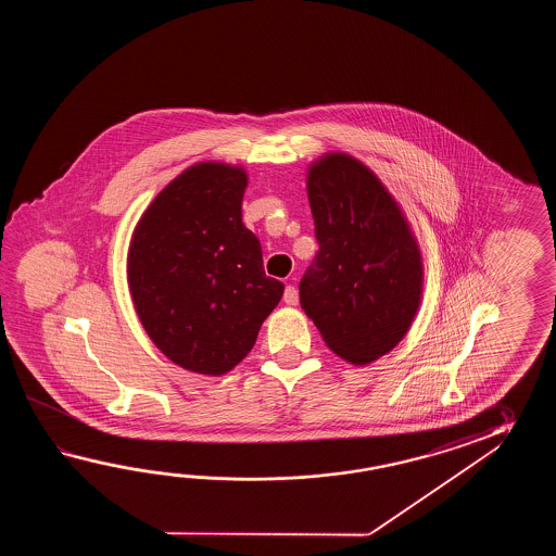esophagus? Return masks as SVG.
I'll return each instance as SVG.
<instances>
[{
    "label": "esophagus",
    "mask_w": 556,
    "mask_h": 556,
    "mask_svg": "<svg viewBox=\"0 0 556 556\" xmlns=\"http://www.w3.org/2000/svg\"><path fill=\"white\" fill-rule=\"evenodd\" d=\"M283 302H286L288 306H295V304H298V290H295L294 286H286V290H283Z\"/></svg>",
    "instance_id": "34e87169"
}]
</instances>
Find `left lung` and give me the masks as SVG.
Wrapping results in <instances>:
<instances>
[{"mask_svg":"<svg viewBox=\"0 0 556 556\" xmlns=\"http://www.w3.org/2000/svg\"><path fill=\"white\" fill-rule=\"evenodd\" d=\"M319 250L300 304L331 352L366 366L391 352L421 302L424 262L397 202L357 159L321 156L307 170Z\"/></svg>","mask_w":556,"mask_h":556,"instance_id":"obj_1","label":"left lung"}]
</instances>
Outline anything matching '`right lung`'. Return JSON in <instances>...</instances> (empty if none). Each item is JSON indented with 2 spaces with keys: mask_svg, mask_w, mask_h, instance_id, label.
<instances>
[{
  "mask_svg": "<svg viewBox=\"0 0 556 556\" xmlns=\"http://www.w3.org/2000/svg\"><path fill=\"white\" fill-rule=\"evenodd\" d=\"M249 177L199 163L156 194L130 240L129 290L154 345L177 366L223 376L258 338L283 294L242 225Z\"/></svg>",
  "mask_w": 556,
  "mask_h": 556,
  "instance_id": "add662e5",
  "label": "right lung"
}]
</instances>
